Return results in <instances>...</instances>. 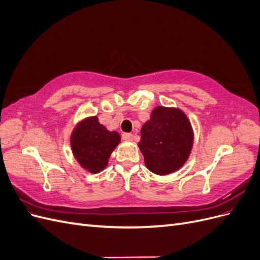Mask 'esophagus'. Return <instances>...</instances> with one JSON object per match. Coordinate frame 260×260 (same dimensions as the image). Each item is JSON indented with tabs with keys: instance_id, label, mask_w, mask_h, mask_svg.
<instances>
[{
	"instance_id": "34e87169",
	"label": "esophagus",
	"mask_w": 260,
	"mask_h": 260,
	"mask_svg": "<svg viewBox=\"0 0 260 260\" xmlns=\"http://www.w3.org/2000/svg\"><path fill=\"white\" fill-rule=\"evenodd\" d=\"M122 139L124 141H132L133 140V135H131V133H123Z\"/></svg>"
}]
</instances>
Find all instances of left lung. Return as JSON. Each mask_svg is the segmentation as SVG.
Instances as JSON below:
<instances>
[{
	"label": "left lung",
	"mask_w": 260,
	"mask_h": 260,
	"mask_svg": "<svg viewBox=\"0 0 260 260\" xmlns=\"http://www.w3.org/2000/svg\"><path fill=\"white\" fill-rule=\"evenodd\" d=\"M193 130L179 108L157 106L141 129L139 147L145 166L156 175H169L183 166L193 147Z\"/></svg>",
	"instance_id": "left-lung-1"
}]
</instances>
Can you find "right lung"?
I'll use <instances>...</instances> for the list:
<instances>
[{
    "mask_svg": "<svg viewBox=\"0 0 260 260\" xmlns=\"http://www.w3.org/2000/svg\"><path fill=\"white\" fill-rule=\"evenodd\" d=\"M119 143L120 136L116 131H108L96 116L80 121L70 137L75 158L91 174H98L107 166L109 156Z\"/></svg>",
    "mask_w": 260,
    "mask_h": 260,
    "instance_id": "add662e5",
    "label": "right lung"
}]
</instances>
